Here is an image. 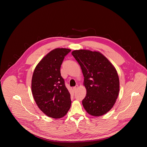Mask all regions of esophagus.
I'll use <instances>...</instances> for the list:
<instances>
[{
    "label": "esophagus",
    "mask_w": 147,
    "mask_h": 147,
    "mask_svg": "<svg viewBox=\"0 0 147 147\" xmlns=\"http://www.w3.org/2000/svg\"><path fill=\"white\" fill-rule=\"evenodd\" d=\"M78 88V85H77V86H76L74 88H73V90H74V91H77V89Z\"/></svg>",
    "instance_id": "34e87169"
}]
</instances>
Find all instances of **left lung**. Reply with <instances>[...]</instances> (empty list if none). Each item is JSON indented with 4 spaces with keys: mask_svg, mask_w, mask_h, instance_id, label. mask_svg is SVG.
<instances>
[{
    "mask_svg": "<svg viewBox=\"0 0 147 147\" xmlns=\"http://www.w3.org/2000/svg\"><path fill=\"white\" fill-rule=\"evenodd\" d=\"M72 55L78 63L84 76L87 94L82 105L90 115L100 116L113 107L119 92L117 71L101 53L90 50H76Z\"/></svg>",
    "mask_w": 147,
    "mask_h": 147,
    "instance_id": "obj_1",
    "label": "left lung"
}]
</instances>
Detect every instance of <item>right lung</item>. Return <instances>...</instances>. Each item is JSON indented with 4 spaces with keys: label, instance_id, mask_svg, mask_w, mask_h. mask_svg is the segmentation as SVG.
Wrapping results in <instances>:
<instances>
[{
    "label": "right lung",
    "instance_id": "right-lung-1",
    "mask_svg": "<svg viewBox=\"0 0 147 147\" xmlns=\"http://www.w3.org/2000/svg\"><path fill=\"white\" fill-rule=\"evenodd\" d=\"M69 49L51 51L38 63L32 77L31 90L38 108L49 117L65 116L71 106L70 94L60 74V67Z\"/></svg>",
    "mask_w": 147,
    "mask_h": 147
}]
</instances>
